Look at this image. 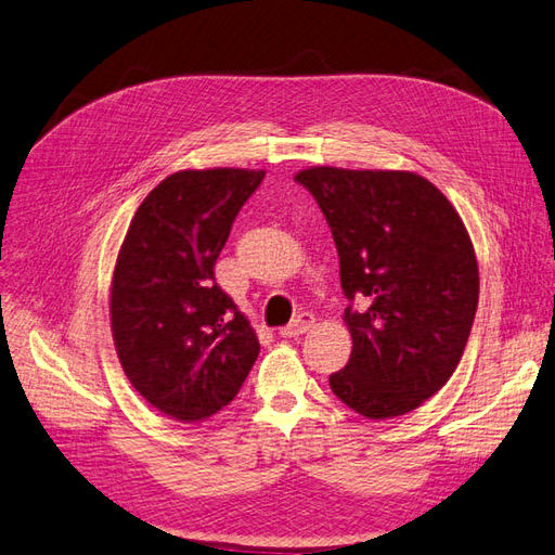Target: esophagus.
<instances>
[{"label":"esophagus","mask_w":555,"mask_h":555,"mask_svg":"<svg viewBox=\"0 0 555 555\" xmlns=\"http://www.w3.org/2000/svg\"><path fill=\"white\" fill-rule=\"evenodd\" d=\"M314 326V314L312 312H298L296 318L284 326V328H280V336L282 338H294V336H301V334H306V332H310V328Z\"/></svg>","instance_id":"esophagus-1"}]
</instances>
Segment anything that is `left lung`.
Returning <instances> with one entry per match:
<instances>
[{"label": "left lung", "instance_id": "8db88e82", "mask_svg": "<svg viewBox=\"0 0 555 555\" xmlns=\"http://www.w3.org/2000/svg\"><path fill=\"white\" fill-rule=\"evenodd\" d=\"M326 217L340 261L352 352L328 376L371 421L411 413L453 376L478 306V263L457 209L409 170L296 172Z\"/></svg>", "mask_w": 555, "mask_h": 555}]
</instances>
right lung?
I'll list each match as a JSON object with an SVG mask.
<instances>
[{
    "instance_id": "1",
    "label": "right lung",
    "mask_w": 555,
    "mask_h": 555,
    "mask_svg": "<svg viewBox=\"0 0 555 555\" xmlns=\"http://www.w3.org/2000/svg\"><path fill=\"white\" fill-rule=\"evenodd\" d=\"M266 170H179L149 193L118 249L109 320L132 387L179 423L233 401L259 338L215 282V263Z\"/></svg>"
}]
</instances>
